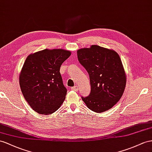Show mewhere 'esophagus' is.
Here are the masks:
<instances>
[{"instance_id":"1","label":"esophagus","mask_w":152,"mask_h":152,"mask_svg":"<svg viewBox=\"0 0 152 152\" xmlns=\"http://www.w3.org/2000/svg\"><path fill=\"white\" fill-rule=\"evenodd\" d=\"M72 90L75 91H77V90H78V87H77V85H76V86L72 87Z\"/></svg>"}]
</instances>
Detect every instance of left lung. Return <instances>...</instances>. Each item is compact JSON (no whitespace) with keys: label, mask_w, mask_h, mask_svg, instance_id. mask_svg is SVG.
Masks as SVG:
<instances>
[{"label":"left lung","mask_w":152,"mask_h":152,"mask_svg":"<svg viewBox=\"0 0 152 152\" xmlns=\"http://www.w3.org/2000/svg\"><path fill=\"white\" fill-rule=\"evenodd\" d=\"M80 64L88 73L90 94L81 97L87 107L96 112L110 109L121 98L126 86V75L119 54L99 45L77 51Z\"/></svg>","instance_id":"left-lung-1"}]
</instances>
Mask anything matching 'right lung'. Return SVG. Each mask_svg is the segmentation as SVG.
I'll return each mask as SVG.
<instances>
[{"instance_id":"obj_1","label":"right lung","mask_w":152,"mask_h":152,"mask_svg":"<svg viewBox=\"0 0 152 152\" xmlns=\"http://www.w3.org/2000/svg\"><path fill=\"white\" fill-rule=\"evenodd\" d=\"M71 54L64 49H44L26 58L19 83L27 102L38 114L53 113L65 100L67 91L60 69Z\"/></svg>"}]
</instances>
